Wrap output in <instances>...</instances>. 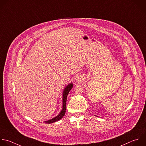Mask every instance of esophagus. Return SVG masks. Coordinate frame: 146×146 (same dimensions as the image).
Listing matches in <instances>:
<instances>
[{"instance_id":"34e87169","label":"esophagus","mask_w":146,"mask_h":146,"mask_svg":"<svg viewBox=\"0 0 146 146\" xmlns=\"http://www.w3.org/2000/svg\"><path fill=\"white\" fill-rule=\"evenodd\" d=\"M81 82V78H80V77H78V78L77 79V82L80 83Z\"/></svg>"}]
</instances>
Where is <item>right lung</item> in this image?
Segmentation results:
<instances>
[{
  "label": "right lung",
  "mask_w": 146,
  "mask_h": 146,
  "mask_svg": "<svg viewBox=\"0 0 146 146\" xmlns=\"http://www.w3.org/2000/svg\"><path fill=\"white\" fill-rule=\"evenodd\" d=\"M73 83H70L68 85H66L65 88L64 89L63 92H62V110L61 111V112H60V113L56 116V117H53L52 119L48 120L47 121H44L45 123L46 124H51L54 122H56L58 120H60V119H61L64 116L66 112V99H67V96L68 93H69L70 90L72 89V88H73Z\"/></svg>",
  "instance_id": "obj_1"
}]
</instances>
